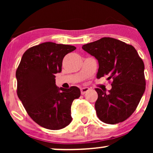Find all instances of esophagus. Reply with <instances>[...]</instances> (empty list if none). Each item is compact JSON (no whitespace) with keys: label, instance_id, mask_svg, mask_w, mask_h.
<instances>
[{"label":"esophagus","instance_id":"obj_1","mask_svg":"<svg viewBox=\"0 0 153 153\" xmlns=\"http://www.w3.org/2000/svg\"><path fill=\"white\" fill-rule=\"evenodd\" d=\"M89 90H90V88H87V87L82 88H80V93H81L82 95H83V94H85L86 92H88Z\"/></svg>","mask_w":153,"mask_h":153}]
</instances>
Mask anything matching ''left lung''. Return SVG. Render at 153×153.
Wrapping results in <instances>:
<instances>
[{
  "label": "left lung",
  "instance_id": "8db88e82",
  "mask_svg": "<svg viewBox=\"0 0 153 153\" xmlns=\"http://www.w3.org/2000/svg\"><path fill=\"white\" fill-rule=\"evenodd\" d=\"M82 50L99 61L97 78L107 75L111 89L96 88V114L109 124L122 122L136 110L145 90L144 62L134 47L111 37L82 45Z\"/></svg>",
  "mask_w": 153,
  "mask_h": 153
}]
</instances>
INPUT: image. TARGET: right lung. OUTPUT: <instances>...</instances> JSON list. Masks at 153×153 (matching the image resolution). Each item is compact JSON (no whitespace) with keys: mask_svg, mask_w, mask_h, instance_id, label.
Returning a JSON list of instances; mask_svg holds the SVG:
<instances>
[{"mask_svg":"<svg viewBox=\"0 0 153 153\" xmlns=\"http://www.w3.org/2000/svg\"><path fill=\"white\" fill-rule=\"evenodd\" d=\"M75 49L50 42L31 47L16 72L19 99L32 120L44 128L58 130L71 122L72 103L80 91L76 86L58 88L54 75L62 71L65 56Z\"/></svg>","mask_w":153,"mask_h":153,"instance_id":"add662e5","label":"right lung"}]
</instances>
